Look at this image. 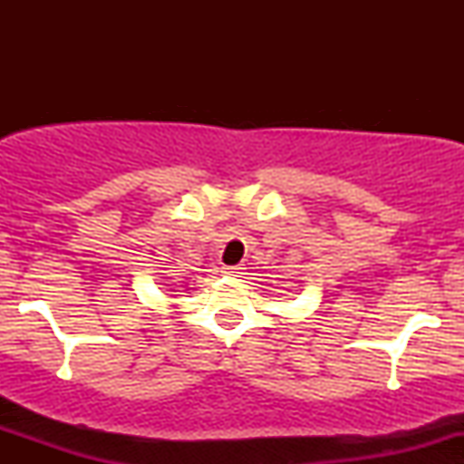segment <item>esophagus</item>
Listing matches in <instances>:
<instances>
[{"label":"esophagus","mask_w":464,"mask_h":464,"mask_svg":"<svg viewBox=\"0 0 464 464\" xmlns=\"http://www.w3.org/2000/svg\"><path fill=\"white\" fill-rule=\"evenodd\" d=\"M222 273H225L227 276H239L242 275V268H239V266H225V268H222Z\"/></svg>","instance_id":"esophagus-1"}]
</instances>
